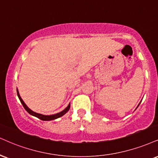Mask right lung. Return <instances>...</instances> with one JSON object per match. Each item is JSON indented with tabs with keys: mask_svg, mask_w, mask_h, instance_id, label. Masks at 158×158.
<instances>
[{
	"mask_svg": "<svg viewBox=\"0 0 158 158\" xmlns=\"http://www.w3.org/2000/svg\"><path fill=\"white\" fill-rule=\"evenodd\" d=\"M17 96H18L19 100H20L21 103H22L23 106L24 107V108L26 110V111H28V113H29L31 115H32V116H36V117H37L40 118L41 120H43V121H50V120H54L56 119V118H58L59 117H61V116H64V114L67 113L68 110H69V108H70V104H69V106H68L67 108L64 109V110H62L61 112L60 113H58V114H53V115H50V116H45V115H42V114H37V113L36 112H34L33 110H31L30 108H28V107H27L26 105L25 104V102H23V100H22V98H21L20 96H19V91L17 89Z\"/></svg>",
	"mask_w": 158,
	"mask_h": 158,
	"instance_id": "1",
	"label": "right lung"
}]
</instances>
